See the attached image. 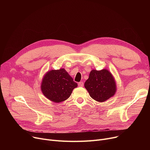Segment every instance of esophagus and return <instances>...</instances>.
I'll return each instance as SVG.
<instances>
[{
    "label": "esophagus",
    "mask_w": 150,
    "mask_h": 150,
    "mask_svg": "<svg viewBox=\"0 0 150 150\" xmlns=\"http://www.w3.org/2000/svg\"><path fill=\"white\" fill-rule=\"evenodd\" d=\"M78 86H79V87H83V86H84V83H83V82H80V83H78Z\"/></svg>",
    "instance_id": "34e87169"
}]
</instances>
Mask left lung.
I'll list each match as a JSON object with an SVG mask.
<instances>
[{
  "instance_id": "1",
  "label": "left lung",
  "mask_w": 150,
  "mask_h": 150,
  "mask_svg": "<svg viewBox=\"0 0 150 150\" xmlns=\"http://www.w3.org/2000/svg\"><path fill=\"white\" fill-rule=\"evenodd\" d=\"M92 98L98 102H104L113 97L117 91L115 78L108 69H93L84 83Z\"/></svg>"
}]
</instances>
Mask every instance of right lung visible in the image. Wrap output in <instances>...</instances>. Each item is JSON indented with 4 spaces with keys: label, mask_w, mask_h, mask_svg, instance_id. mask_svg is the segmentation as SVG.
<instances>
[{
    "label": "right lung",
    "mask_w": 150,
    "mask_h": 150,
    "mask_svg": "<svg viewBox=\"0 0 150 150\" xmlns=\"http://www.w3.org/2000/svg\"><path fill=\"white\" fill-rule=\"evenodd\" d=\"M77 86L73 78L62 68L46 72L42 78L41 89L47 98L54 103H61L69 98Z\"/></svg>",
    "instance_id": "1"
}]
</instances>
